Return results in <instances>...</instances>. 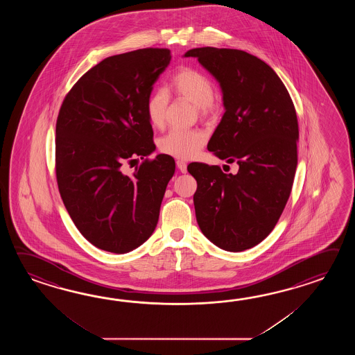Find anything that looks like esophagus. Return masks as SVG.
<instances>
[{"label": "esophagus", "mask_w": 355, "mask_h": 355, "mask_svg": "<svg viewBox=\"0 0 355 355\" xmlns=\"http://www.w3.org/2000/svg\"><path fill=\"white\" fill-rule=\"evenodd\" d=\"M176 166H178V168L180 170V173H182V174H185L187 171H188V165H187V162H184V161H181V159H178L176 161Z\"/></svg>", "instance_id": "esophagus-1"}]
</instances>
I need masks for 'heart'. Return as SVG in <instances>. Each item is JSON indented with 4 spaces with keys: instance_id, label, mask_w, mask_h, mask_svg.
<instances>
[{
    "instance_id": "heart-1",
    "label": "heart",
    "mask_w": 355,
    "mask_h": 355,
    "mask_svg": "<svg viewBox=\"0 0 355 355\" xmlns=\"http://www.w3.org/2000/svg\"><path fill=\"white\" fill-rule=\"evenodd\" d=\"M170 89L176 95L188 98L196 104L202 116L213 112V100L216 96V87L209 77L194 68L184 67L179 69L171 78ZM168 95L166 91L156 90L147 98L144 110L146 116L153 128L164 127L166 121ZM205 135L198 129H173L159 138V151L174 159H190L196 157L203 148Z\"/></svg>"
}]
</instances>
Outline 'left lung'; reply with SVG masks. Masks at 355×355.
<instances>
[{"mask_svg":"<svg viewBox=\"0 0 355 355\" xmlns=\"http://www.w3.org/2000/svg\"><path fill=\"white\" fill-rule=\"evenodd\" d=\"M219 83L226 112L208 150L239 173L193 162L196 222L216 246L239 252L264 240L279 220L297 167L298 121L284 83L264 60L239 49H190Z\"/></svg>","mask_w":355,"mask_h":355,"instance_id":"8db88e82","label":"left lung"}]
</instances>
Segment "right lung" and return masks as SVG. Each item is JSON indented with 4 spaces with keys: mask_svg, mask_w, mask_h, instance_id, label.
I'll use <instances>...</instances> for the list:
<instances>
[{
    "mask_svg": "<svg viewBox=\"0 0 355 355\" xmlns=\"http://www.w3.org/2000/svg\"><path fill=\"white\" fill-rule=\"evenodd\" d=\"M166 48L101 60L73 85L55 125V175L69 217L98 249L125 254L153 234L175 161L145 159L132 177L121 165L155 151L144 105L166 69Z\"/></svg>",
    "mask_w": 355,
    "mask_h": 355,
    "instance_id": "1",
    "label": "right lung"
}]
</instances>
